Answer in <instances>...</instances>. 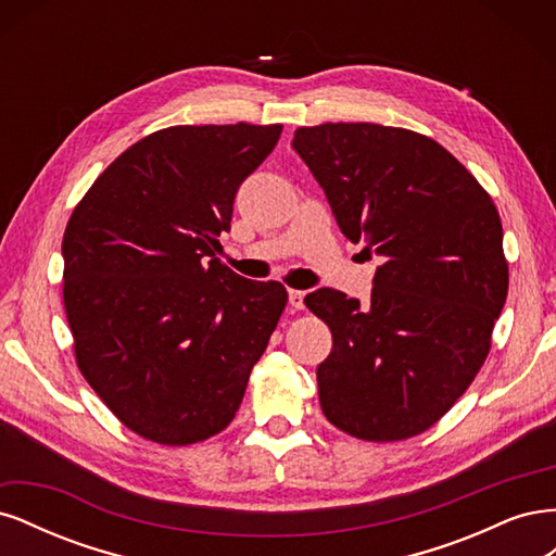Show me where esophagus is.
Segmentation results:
<instances>
[{
  "instance_id": "obj_1",
  "label": "esophagus",
  "mask_w": 556,
  "mask_h": 556,
  "mask_svg": "<svg viewBox=\"0 0 556 556\" xmlns=\"http://www.w3.org/2000/svg\"><path fill=\"white\" fill-rule=\"evenodd\" d=\"M304 296H306L304 290H290V306H292L294 311L304 308Z\"/></svg>"
}]
</instances>
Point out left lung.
<instances>
[{
    "mask_svg": "<svg viewBox=\"0 0 556 556\" xmlns=\"http://www.w3.org/2000/svg\"><path fill=\"white\" fill-rule=\"evenodd\" d=\"M292 146L345 239L384 257L371 304L329 288L304 299L333 339L317 366L319 406L355 439H413L490 355L508 294L498 211L457 157L413 129L325 123L299 127Z\"/></svg>",
    "mask_w": 556,
    "mask_h": 556,
    "instance_id": "8db88e82",
    "label": "left lung"
}]
</instances>
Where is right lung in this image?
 Instances as JSON below:
<instances>
[{
    "instance_id": "add662e5",
    "label": "right lung",
    "mask_w": 556,
    "mask_h": 556,
    "mask_svg": "<svg viewBox=\"0 0 556 556\" xmlns=\"http://www.w3.org/2000/svg\"><path fill=\"white\" fill-rule=\"evenodd\" d=\"M282 125H176L117 155L64 229V311L83 378L121 422L192 445L237 415L285 285L213 257ZM212 260L208 261L207 257Z\"/></svg>"
}]
</instances>
